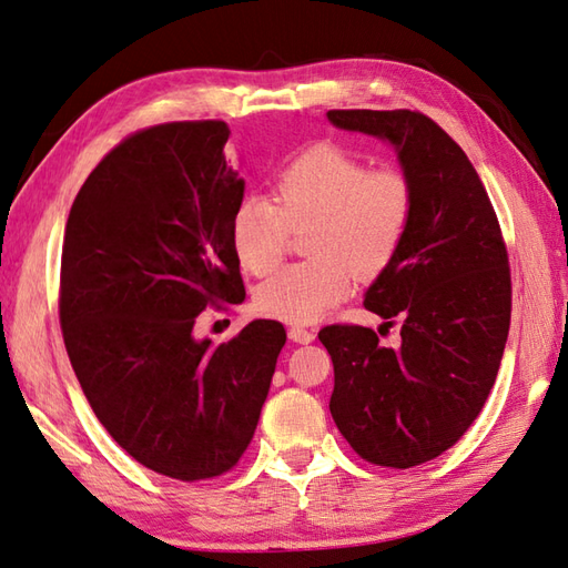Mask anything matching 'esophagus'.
<instances>
[{"mask_svg":"<svg viewBox=\"0 0 568 568\" xmlns=\"http://www.w3.org/2000/svg\"><path fill=\"white\" fill-rule=\"evenodd\" d=\"M288 338H292L294 343H311V341H314L316 338V333L314 331H311V328H301V326H292V328H288Z\"/></svg>","mask_w":568,"mask_h":568,"instance_id":"1","label":"esophagus"}]
</instances>
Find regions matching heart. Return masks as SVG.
<instances>
[{
    "mask_svg": "<svg viewBox=\"0 0 568 568\" xmlns=\"http://www.w3.org/2000/svg\"><path fill=\"white\" fill-rule=\"evenodd\" d=\"M414 220V186L395 166L369 169L348 149H306L276 176L274 201L247 195L233 213L237 262L264 276L280 267L288 230H304L311 260L264 282L254 304L264 316L314 323L351 296L355 272L375 280L399 254Z\"/></svg>",
    "mask_w": 568,
    "mask_h": 568,
    "instance_id": "obj_1",
    "label": "heart"
}]
</instances>
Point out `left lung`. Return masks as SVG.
Listing matches in <instances>:
<instances>
[{"mask_svg":"<svg viewBox=\"0 0 568 568\" xmlns=\"http://www.w3.org/2000/svg\"><path fill=\"white\" fill-rule=\"evenodd\" d=\"M341 130L395 144L414 220L365 308L400 326L395 349L373 328L333 323L331 414L367 463L412 468L442 456L478 419L510 331V260L495 207L466 152L416 110H328Z\"/></svg>","mask_w":568,"mask_h":568,"instance_id":"1","label":"left lung"}]
</instances>
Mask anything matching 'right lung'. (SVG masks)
I'll return each instance as SVG.
<instances>
[{
    "instance_id": "add662e5",
    "label": "right lung",
    "mask_w": 568,
    "mask_h": 568,
    "mask_svg": "<svg viewBox=\"0 0 568 568\" xmlns=\"http://www.w3.org/2000/svg\"><path fill=\"white\" fill-rule=\"evenodd\" d=\"M220 120L139 130L102 156L65 223L58 316L75 377L110 436L183 483L233 470L257 429L286 331L252 321L195 338L201 311L242 304L230 237L245 181Z\"/></svg>"
}]
</instances>
